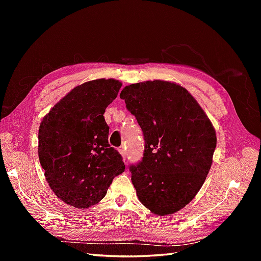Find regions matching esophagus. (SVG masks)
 I'll return each mask as SVG.
<instances>
[{
	"label": "esophagus",
	"mask_w": 261,
	"mask_h": 261,
	"mask_svg": "<svg viewBox=\"0 0 261 261\" xmlns=\"http://www.w3.org/2000/svg\"><path fill=\"white\" fill-rule=\"evenodd\" d=\"M119 152L121 153V156L123 157V160L125 162V159H126V152H125V150L123 148H121V149H119Z\"/></svg>",
	"instance_id": "obj_1"
}]
</instances>
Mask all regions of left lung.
I'll return each instance as SVG.
<instances>
[{"label":"left lung","mask_w":261,"mask_h":261,"mask_svg":"<svg viewBox=\"0 0 261 261\" xmlns=\"http://www.w3.org/2000/svg\"><path fill=\"white\" fill-rule=\"evenodd\" d=\"M120 97L146 141L142 162L130 167L138 198L156 215L178 212L201 190L212 166V122L192 94L174 82L136 83Z\"/></svg>","instance_id":"left-lung-1"}]
</instances>
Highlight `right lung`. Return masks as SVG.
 Instances as JSON below:
<instances>
[{"label":"right lung","mask_w":261,"mask_h":261,"mask_svg":"<svg viewBox=\"0 0 261 261\" xmlns=\"http://www.w3.org/2000/svg\"><path fill=\"white\" fill-rule=\"evenodd\" d=\"M120 81L83 83L54 105L39 126L38 154L49 186L59 199L87 208L105 196L124 171L121 154L109 145L108 105L118 96Z\"/></svg>","instance_id":"right-lung-1"}]
</instances>
